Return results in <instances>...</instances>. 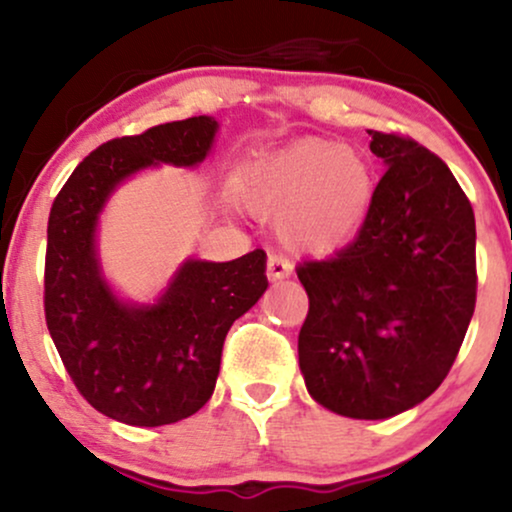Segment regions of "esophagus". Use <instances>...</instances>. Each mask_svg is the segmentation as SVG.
<instances>
[{
	"label": "esophagus",
	"mask_w": 512,
	"mask_h": 512,
	"mask_svg": "<svg viewBox=\"0 0 512 512\" xmlns=\"http://www.w3.org/2000/svg\"><path fill=\"white\" fill-rule=\"evenodd\" d=\"M291 274H293V264L289 260H284L281 255H269V260H267V279L269 281L289 279Z\"/></svg>",
	"instance_id": "1"
}]
</instances>
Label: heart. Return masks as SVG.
<instances>
[{"label": "heart", "instance_id": "obj_1", "mask_svg": "<svg viewBox=\"0 0 512 512\" xmlns=\"http://www.w3.org/2000/svg\"><path fill=\"white\" fill-rule=\"evenodd\" d=\"M375 175L356 146L303 139L245 178L243 197L264 221L276 223L286 248L327 255L356 238L368 219Z\"/></svg>", "mask_w": 512, "mask_h": 512}]
</instances>
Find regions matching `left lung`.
<instances>
[{
	"instance_id": "1",
	"label": "left lung",
	"mask_w": 512,
	"mask_h": 512,
	"mask_svg": "<svg viewBox=\"0 0 512 512\" xmlns=\"http://www.w3.org/2000/svg\"><path fill=\"white\" fill-rule=\"evenodd\" d=\"M354 243L298 264L308 317L298 363L310 397L349 419H390L443 383L477 303V226L455 175L399 134Z\"/></svg>"
}]
</instances>
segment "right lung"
Listing matches in <instances>:
<instances>
[{"label":"right lung","mask_w":512,"mask_h":512,"mask_svg":"<svg viewBox=\"0 0 512 512\" xmlns=\"http://www.w3.org/2000/svg\"><path fill=\"white\" fill-rule=\"evenodd\" d=\"M219 122L187 117L91 151L55 197L45 252V322L76 390L127 426H166L209 402L228 330L267 291V255L185 260L156 303L117 298L96 248L98 216L139 170L195 168Z\"/></svg>","instance_id":"add662e5"}]
</instances>
